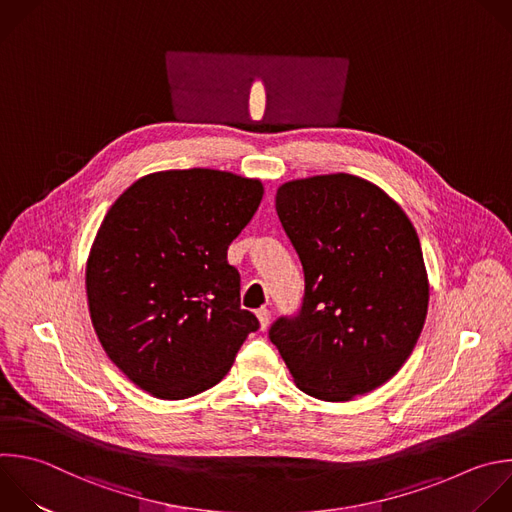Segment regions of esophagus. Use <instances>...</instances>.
<instances>
[{"mask_svg":"<svg viewBox=\"0 0 512 512\" xmlns=\"http://www.w3.org/2000/svg\"><path fill=\"white\" fill-rule=\"evenodd\" d=\"M255 315H257V319H259V327L265 331V329H267V325H269V319H271L269 309L261 307V309H257V311H255Z\"/></svg>","mask_w":512,"mask_h":512,"instance_id":"34e87169","label":"esophagus"}]
</instances>
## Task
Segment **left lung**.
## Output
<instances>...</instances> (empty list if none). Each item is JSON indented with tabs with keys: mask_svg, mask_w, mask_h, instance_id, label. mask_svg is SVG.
Masks as SVG:
<instances>
[{
	"mask_svg": "<svg viewBox=\"0 0 512 512\" xmlns=\"http://www.w3.org/2000/svg\"><path fill=\"white\" fill-rule=\"evenodd\" d=\"M275 209L305 275L295 317L269 339L297 388L348 402L410 358L428 313V273L414 225L374 183L346 175L289 181Z\"/></svg>",
	"mask_w": 512,
	"mask_h": 512,
	"instance_id": "8db88e82",
	"label": "left lung"
}]
</instances>
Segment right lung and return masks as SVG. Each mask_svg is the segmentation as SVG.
I'll return each mask as SVG.
<instances>
[{"label":"right lung","instance_id":"add662e5","mask_svg":"<svg viewBox=\"0 0 512 512\" xmlns=\"http://www.w3.org/2000/svg\"><path fill=\"white\" fill-rule=\"evenodd\" d=\"M263 199L259 179L162 170L108 209L86 263L90 319L112 364L160 400L219 384L257 317L227 249Z\"/></svg>","mask_w":512,"mask_h":512}]
</instances>
